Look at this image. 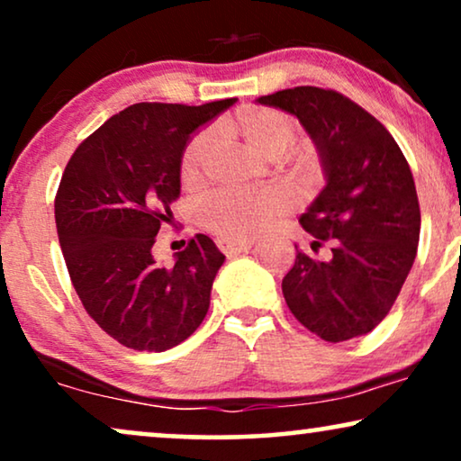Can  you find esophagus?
Instances as JSON below:
<instances>
[{
    "instance_id": "esophagus-1",
    "label": "esophagus",
    "mask_w": 461,
    "mask_h": 461,
    "mask_svg": "<svg viewBox=\"0 0 461 461\" xmlns=\"http://www.w3.org/2000/svg\"><path fill=\"white\" fill-rule=\"evenodd\" d=\"M218 248L224 251L226 256H237L241 251H248L254 248V241H226V239H220Z\"/></svg>"
}]
</instances>
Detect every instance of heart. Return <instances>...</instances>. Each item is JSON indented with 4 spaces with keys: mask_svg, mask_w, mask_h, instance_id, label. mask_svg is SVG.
<instances>
[{
    "mask_svg": "<svg viewBox=\"0 0 461 461\" xmlns=\"http://www.w3.org/2000/svg\"><path fill=\"white\" fill-rule=\"evenodd\" d=\"M237 128L248 147L268 159H279L298 142V125L276 109H245L239 113ZM216 142V131L205 130L186 144L180 163V176L186 186L197 185L203 178ZM289 197L281 191L218 193L201 207L199 220L220 239L249 241L270 229L276 218L289 212Z\"/></svg>",
    "mask_w": 461,
    "mask_h": 461,
    "instance_id": "b5f03b06",
    "label": "heart"
}]
</instances>
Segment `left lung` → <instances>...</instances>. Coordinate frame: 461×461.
I'll return each instance as SVG.
<instances>
[{
	"label": "left lung",
	"instance_id": "1",
	"mask_svg": "<svg viewBox=\"0 0 461 461\" xmlns=\"http://www.w3.org/2000/svg\"><path fill=\"white\" fill-rule=\"evenodd\" d=\"M256 103L298 117L317 149L325 186L300 216L330 260L298 251L283 279L289 311L325 342L365 336L382 323L420 241V203L409 163L374 115L333 90L300 86Z\"/></svg>",
	"mask_w": 461,
	"mask_h": 461
}]
</instances>
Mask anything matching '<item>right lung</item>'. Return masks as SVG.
Returning a JSON list of instances; mask_svg holds the SVG:
<instances>
[{
  "instance_id": "1",
  "label": "right lung",
  "mask_w": 461,
  "mask_h": 461,
  "mask_svg": "<svg viewBox=\"0 0 461 461\" xmlns=\"http://www.w3.org/2000/svg\"><path fill=\"white\" fill-rule=\"evenodd\" d=\"M237 103H138L79 144L54 201L68 275L87 314L119 344L163 352L191 336L210 308L224 254L194 235L174 267L153 256L193 131Z\"/></svg>"
}]
</instances>
